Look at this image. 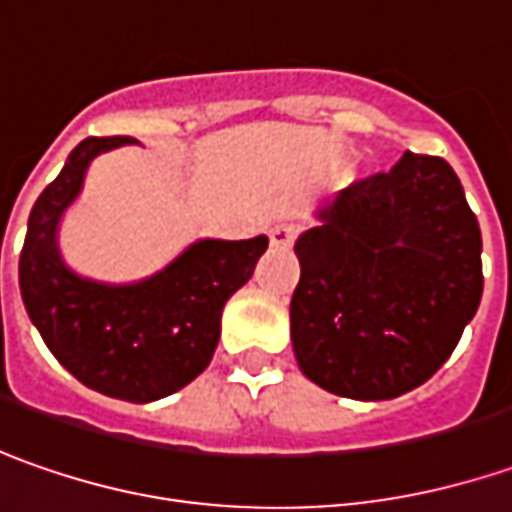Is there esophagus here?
<instances>
[{"mask_svg": "<svg viewBox=\"0 0 512 512\" xmlns=\"http://www.w3.org/2000/svg\"><path fill=\"white\" fill-rule=\"evenodd\" d=\"M297 235H300V226L297 223H277V226H272V232H269L274 246H289V243H294Z\"/></svg>", "mask_w": 512, "mask_h": 512, "instance_id": "34e87169", "label": "esophagus"}]
</instances>
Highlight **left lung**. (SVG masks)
I'll list each match as a JSON object with an SVG mask.
<instances>
[{
    "label": "left lung",
    "mask_w": 512,
    "mask_h": 512,
    "mask_svg": "<svg viewBox=\"0 0 512 512\" xmlns=\"http://www.w3.org/2000/svg\"><path fill=\"white\" fill-rule=\"evenodd\" d=\"M294 252L291 345L337 397L394 399L453 354L482 300V232L448 161L405 152L317 212Z\"/></svg>",
    "instance_id": "obj_1"
}]
</instances>
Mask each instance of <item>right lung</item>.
Wrapping results in <instances>:
<instances>
[{
	"label": "right lung",
	"instance_id": "1",
	"mask_svg": "<svg viewBox=\"0 0 512 512\" xmlns=\"http://www.w3.org/2000/svg\"><path fill=\"white\" fill-rule=\"evenodd\" d=\"M133 138H84L33 203L19 255V289L50 354L98 394L155 402L181 391L209 365L226 300L252 277L269 238L195 240L138 283H98L59 252V221L101 152Z\"/></svg>",
	"mask_w": 512,
	"mask_h": 512
}]
</instances>
